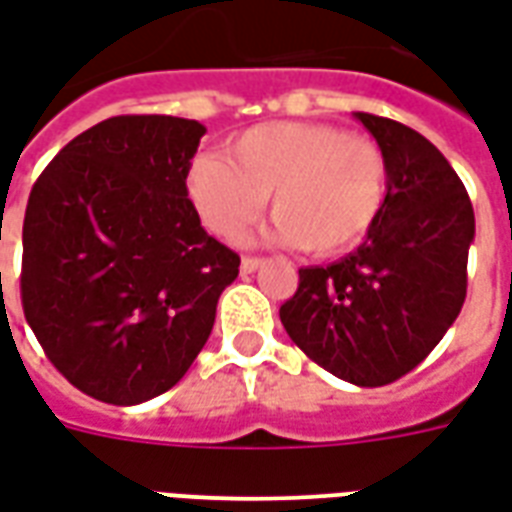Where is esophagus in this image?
<instances>
[{
    "label": "esophagus",
    "mask_w": 512,
    "mask_h": 512,
    "mask_svg": "<svg viewBox=\"0 0 512 512\" xmlns=\"http://www.w3.org/2000/svg\"><path fill=\"white\" fill-rule=\"evenodd\" d=\"M260 266H263L260 257H244V260H241V271H244V274H255Z\"/></svg>",
    "instance_id": "1"
}]
</instances>
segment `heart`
Segmentation results:
<instances>
[{"instance_id": "b5f03b06", "label": "heart", "mask_w": 512, "mask_h": 512, "mask_svg": "<svg viewBox=\"0 0 512 512\" xmlns=\"http://www.w3.org/2000/svg\"><path fill=\"white\" fill-rule=\"evenodd\" d=\"M186 191L205 227L233 244L271 194V238L329 257L362 244L378 224L389 164L367 136L329 123L282 120L238 134L224 158H194Z\"/></svg>"}]
</instances>
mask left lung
Returning a JSON list of instances; mask_svg holds the SVG:
<instances>
[{"label":"left lung","instance_id":"left-lung-1","mask_svg":"<svg viewBox=\"0 0 512 512\" xmlns=\"http://www.w3.org/2000/svg\"><path fill=\"white\" fill-rule=\"evenodd\" d=\"M389 164V194L362 246L329 266L299 268L279 318L332 376L384 386L439 345L466 299L474 211L439 147L389 117L354 112Z\"/></svg>","mask_w":512,"mask_h":512}]
</instances>
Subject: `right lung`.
<instances>
[{
  "label": "right lung",
  "mask_w": 512,
  "mask_h": 512,
  "mask_svg": "<svg viewBox=\"0 0 512 512\" xmlns=\"http://www.w3.org/2000/svg\"><path fill=\"white\" fill-rule=\"evenodd\" d=\"M205 126L109 117L32 186L21 304L51 365L84 395L136 406L186 376L241 257L205 233L186 191Z\"/></svg>",
  "instance_id": "1"
}]
</instances>
